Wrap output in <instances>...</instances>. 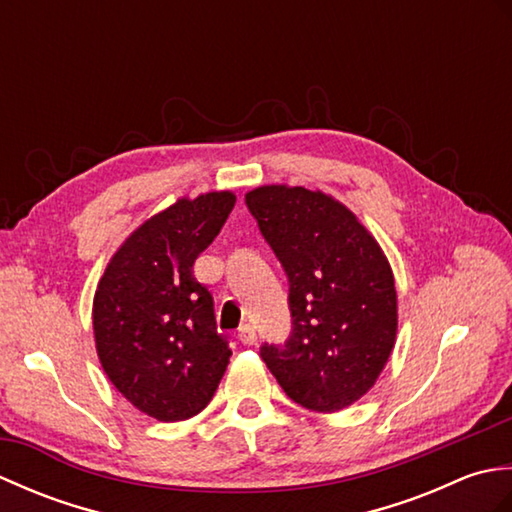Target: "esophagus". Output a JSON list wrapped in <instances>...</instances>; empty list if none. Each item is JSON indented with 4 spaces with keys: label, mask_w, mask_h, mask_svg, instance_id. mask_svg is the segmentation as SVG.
Returning <instances> with one entry per match:
<instances>
[{
    "label": "esophagus",
    "mask_w": 512,
    "mask_h": 512,
    "mask_svg": "<svg viewBox=\"0 0 512 512\" xmlns=\"http://www.w3.org/2000/svg\"><path fill=\"white\" fill-rule=\"evenodd\" d=\"M237 339L242 341L244 345H253L255 341H257V334H255V328L250 323H244L242 328H239V332H237Z\"/></svg>",
    "instance_id": "esophagus-1"
}]
</instances>
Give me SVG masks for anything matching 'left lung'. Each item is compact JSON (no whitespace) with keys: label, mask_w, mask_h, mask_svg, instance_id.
Returning <instances> with one entry per match:
<instances>
[{"label":"left lung","mask_w":512,"mask_h":512,"mask_svg":"<svg viewBox=\"0 0 512 512\" xmlns=\"http://www.w3.org/2000/svg\"><path fill=\"white\" fill-rule=\"evenodd\" d=\"M246 204L290 284V339L262 345L264 363L301 407L354 405L396 343L398 297L383 248L323 191L266 184L248 191Z\"/></svg>","instance_id":"1"}]
</instances>
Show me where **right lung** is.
<instances>
[{
  "instance_id": "1",
  "label": "right lung",
  "mask_w": 512,
  "mask_h": 512,
  "mask_svg": "<svg viewBox=\"0 0 512 512\" xmlns=\"http://www.w3.org/2000/svg\"><path fill=\"white\" fill-rule=\"evenodd\" d=\"M235 193L180 198L129 235L96 286V354L112 385L160 422L193 418L226 372L213 297L193 264L222 231Z\"/></svg>"
}]
</instances>
